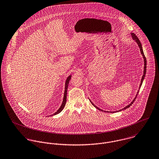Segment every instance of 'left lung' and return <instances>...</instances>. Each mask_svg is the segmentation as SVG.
<instances>
[{
    "label": "left lung",
    "mask_w": 159,
    "mask_h": 159,
    "mask_svg": "<svg viewBox=\"0 0 159 159\" xmlns=\"http://www.w3.org/2000/svg\"><path fill=\"white\" fill-rule=\"evenodd\" d=\"M131 35H132V39H133V40H135V42H136V43L138 44V45L139 46V49H140V52H141V54H142V56H143V59H144V71H143V76H142V78H141V83H140V85H139V89H140V88H141V85H142V83H143V80H144V77H145V75H146V57H145V56H144V52H143V48H142V46H141V42H140V41H139V40L138 39V38L136 36V35L134 34V33H132L131 34ZM138 92H139V90L137 92V93H136V97H135V98L133 100V101L129 105H127V106H126L125 108H122V110H119V111H122V110H125V109H127V108H129L132 104H133V103L135 102V99H136V96L138 95ZM90 102H91V103L92 104V105H93V107H95L97 109H98V110H101V111H103V110H102L101 109H100V108H98L97 107H96L92 102H91V100H90ZM105 112H107V111H104ZM108 112V111H107ZM108 112H110V111H108ZM114 112H117V111H114ZM110 113H114V112H110Z\"/></svg>",
    "instance_id": "obj_1"
}]
</instances>
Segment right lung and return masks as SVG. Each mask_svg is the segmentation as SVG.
I'll list each match as a JSON object with an SVG mask.
<instances>
[{"mask_svg":"<svg viewBox=\"0 0 159 159\" xmlns=\"http://www.w3.org/2000/svg\"><path fill=\"white\" fill-rule=\"evenodd\" d=\"M71 75H70L69 76H68V78H67L66 80V84H65V92H64V99H63V102H62V103L61 106V107L59 108V109L57 111V112H56L55 113L52 114L51 116H54V115H56L57 114L59 113H61L62 110L65 107V105H66V101H67V89H68V84H69V81L71 79Z\"/></svg>","mask_w":159,"mask_h":159,"instance_id":"obj_1","label":"right lung"}]
</instances>
